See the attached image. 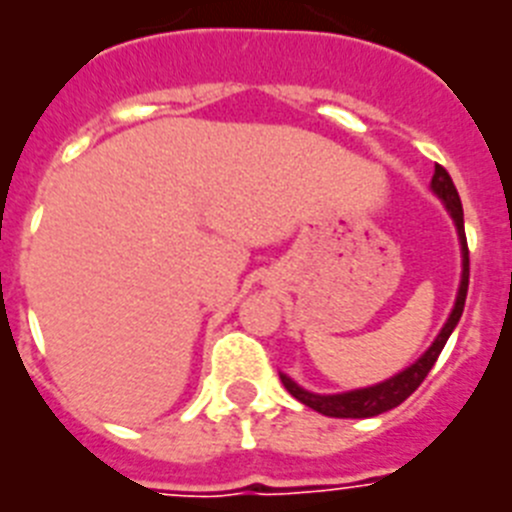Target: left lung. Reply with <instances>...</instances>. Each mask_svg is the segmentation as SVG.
<instances>
[{"label":"left lung","instance_id":"1","mask_svg":"<svg viewBox=\"0 0 512 512\" xmlns=\"http://www.w3.org/2000/svg\"><path fill=\"white\" fill-rule=\"evenodd\" d=\"M433 192L446 202V208H449L451 219L457 224L459 232V243H462V283H459V293H457V304H454V310H451L449 320H446V326L438 334V339L433 342V347L422 355V358L414 363L406 371H400L398 376H392L387 382L374 384V387H366V390H352V392H342V395H315V392L301 390L299 384L291 382L288 376L280 374V382L288 392H291L293 398L301 400L304 406L315 408L320 414H326V417H336V419H366V417H376V414H384V411H390V408L400 406L403 400L411 395V392L417 390L419 384L425 382V376L430 374V368L435 366V360L441 355V350L449 342L451 331L457 328L459 318H462V310H465V299H467V283H470V251H467V237H465V213H462V200H459L457 186L451 181V176L446 173L443 165H435L433 173Z\"/></svg>","mask_w":512,"mask_h":512}]
</instances>
